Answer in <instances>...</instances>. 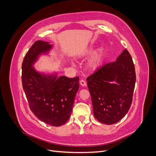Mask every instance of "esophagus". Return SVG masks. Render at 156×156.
I'll return each mask as SVG.
<instances>
[{"instance_id": "1", "label": "esophagus", "mask_w": 156, "mask_h": 156, "mask_svg": "<svg viewBox=\"0 0 156 156\" xmlns=\"http://www.w3.org/2000/svg\"><path fill=\"white\" fill-rule=\"evenodd\" d=\"M79 83H80V84H81V85L83 86V87L87 86V83H86V81H84V80H83V79L81 80V81H80Z\"/></svg>"}]
</instances>
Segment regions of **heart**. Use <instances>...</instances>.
Masks as SVG:
<instances>
[{"mask_svg":"<svg viewBox=\"0 0 156 156\" xmlns=\"http://www.w3.org/2000/svg\"><path fill=\"white\" fill-rule=\"evenodd\" d=\"M92 53V50H90L88 51L87 54H91ZM102 62V49H100L98 50V53L94 55L92 58L89 62V66L92 69H96L100 66Z\"/></svg>","mask_w":156,"mask_h":156,"instance_id":"heart-1","label":"heart"}]
</instances>
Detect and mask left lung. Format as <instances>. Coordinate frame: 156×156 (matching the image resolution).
<instances>
[{
	"instance_id": "1",
	"label": "left lung",
	"mask_w": 156,
	"mask_h": 156,
	"mask_svg": "<svg viewBox=\"0 0 156 156\" xmlns=\"http://www.w3.org/2000/svg\"><path fill=\"white\" fill-rule=\"evenodd\" d=\"M115 80L116 84L110 82ZM93 112L103 124H115L124 117L132 103L136 82L135 66L126 49L116 61L98 69L87 79Z\"/></svg>"
}]
</instances>
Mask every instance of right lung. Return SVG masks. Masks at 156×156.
I'll list each match as a JSON object with an SVG mask.
<instances>
[{"instance_id":"right-lung-1","label":"right lung","mask_w":156,"mask_h":156,"mask_svg":"<svg viewBox=\"0 0 156 156\" xmlns=\"http://www.w3.org/2000/svg\"><path fill=\"white\" fill-rule=\"evenodd\" d=\"M51 48L48 42L37 40L26 53L22 63V84L31 111L37 119L52 126H60L71 116L79 77L41 75L32 67L40 53Z\"/></svg>"}]
</instances>
